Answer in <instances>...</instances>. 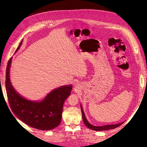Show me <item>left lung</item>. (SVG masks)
Masks as SVG:
<instances>
[{"label":"left lung","mask_w":147,"mask_h":147,"mask_svg":"<svg viewBox=\"0 0 147 147\" xmlns=\"http://www.w3.org/2000/svg\"><path fill=\"white\" fill-rule=\"evenodd\" d=\"M81 111H82V118H83L84 124L85 125L88 127H89V129L93 130L102 131V130H110V129H115V128H116V127L120 126L123 123V122H121V123H119V124L109 125H105V126H93V125H92L91 124H90V123L88 121L87 119H86L85 115H84V114L83 110L82 109V106H81Z\"/></svg>","instance_id":"obj_1"}]
</instances>
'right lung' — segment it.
<instances>
[{
    "label": "right lung",
    "mask_w": 147,
    "mask_h": 147,
    "mask_svg": "<svg viewBox=\"0 0 147 147\" xmlns=\"http://www.w3.org/2000/svg\"><path fill=\"white\" fill-rule=\"evenodd\" d=\"M22 44L21 42L17 52ZM12 57L6 70L5 86L9 106L16 116L26 125L42 130L53 129L60 124L63 105L71 94L72 85L52 90L41 102L28 101L21 96L12 87L9 78Z\"/></svg>",
    "instance_id": "obj_1"
}]
</instances>
